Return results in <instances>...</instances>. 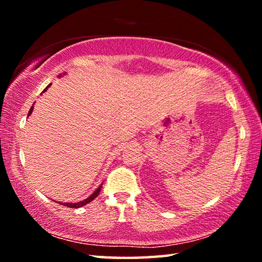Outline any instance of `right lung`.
Returning <instances> with one entry per match:
<instances>
[{"mask_svg":"<svg viewBox=\"0 0 262 262\" xmlns=\"http://www.w3.org/2000/svg\"><path fill=\"white\" fill-rule=\"evenodd\" d=\"M49 86H51V84H49L48 86H46V89H45V90H43L42 92H46V90H47V89H48ZM33 104H35V103H33ZM33 104L31 105V108H30V110H29V113H28V116H30V115H31L32 110H33ZM102 185H103V182H102L101 185H100V186L96 189V190H94V192L91 194V196H89L86 199L82 200V202H79V203H59V202H57V203H58V204H60V205L68 206V207H70V208H80V207H82V206H84V205L89 204L90 202H92V200L98 196V194L100 193V190H101Z\"/></svg>","mask_w":262,"mask_h":262,"instance_id":"obj_1","label":"right lung"}]
</instances>
